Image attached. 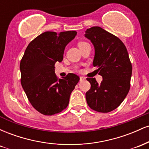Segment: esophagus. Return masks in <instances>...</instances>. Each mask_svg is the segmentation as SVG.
<instances>
[{
	"mask_svg": "<svg viewBox=\"0 0 149 149\" xmlns=\"http://www.w3.org/2000/svg\"><path fill=\"white\" fill-rule=\"evenodd\" d=\"M85 80L84 77H83V76H80V82L83 81V80Z\"/></svg>",
	"mask_w": 149,
	"mask_h": 149,
	"instance_id": "esophagus-1",
	"label": "esophagus"
}]
</instances>
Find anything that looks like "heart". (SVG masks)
Masks as SVG:
<instances>
[{"instance_id": "obj_1", "label": "heart", "mask_w": 149, "mask_h": 149, "mask_svg": "<svg viewBox=\"0 0 149 149\" xmlns=\"http://www.w3.org/2000/svg\"><path fill=\"white\" fill-rule=\"evenodd\" d=\"M83 43H85V42H79L78 43V46L80 45H82V44H83Z\"/></svg>"}]
</instances>
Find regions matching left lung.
<instances>
[{
    "mask_svg": "<svg viewBox=\"0 0 149 149\" xmlns=\"http://www.w3.org/2000/svg\"><path fill=\"white\" fill-rule=\"evenodd\" d=\"M85 36L95 49L93 66L102 76L99 84L95 78H87L91 85L85 94L88 106L97 112L108 113L118 107L130 88L132 64L125 45L116 36L100 26L88 29Z\"/></svg>",
    "mask_w": 149,
    "mask_h": 149,
    "instance_id": "left-lung-1",
    "label": "left lung"
}]
</instances>
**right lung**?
Instances as JSON below:
<instances>
[{"mask_svg":"<svg viewBox=\"0 0 149 149\" xmlns=\"http://www.w3.org/2000/svg\"><path fill=\"white\" fill-rule=\"evenodd\" d=\"M76 34L75 31L44 32L29 44L22 57V88L31 104L43 115H54L66 109L79 81L73 73L58 78L54 73V64L63 60L65 47Z\"/></svg>","mask_w":149,"mask_h":149,"instance_id":"1","label":"right lung"}]
</instances>
